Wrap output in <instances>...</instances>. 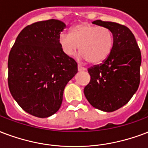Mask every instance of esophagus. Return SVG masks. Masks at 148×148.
<instances>
[{
	"label": "esophagus",
	"instance_id": "1",
	"mask_svg": "<svg viewBox=\"0 0 148 148\" xmlns=\"http://www.w3.org/2000/svg\"><path fill=\"white\" fill-rule=\"evenodd\" d=\"M77 69H78L79 71H85V70H86V68H85V67H84V66H81V65H78V66H77Z\"/></svg>",
	"mask_w": 148,
	"mask_h": 148
}]
</instances>
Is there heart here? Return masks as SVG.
Here are the masks:
<instances>
[{
	"instance_id": "obj_1",
	"label": "heart",
	"mask_w": 148,
	"mask_h": 148,
	"mask_svg": "<svg viewBox=\"0 0 148 148\" xmlns=\"http://www.w3.org/2000/svg\"><path fill=\"white\" fill-rule=\"evenodd\" d=\"M58 41L66 56H73L79 47L83 59L97 64L104 61L111 53L113 34L109 28L83 22L74 25L71 33L60 34Z\"/></svg>"
}]
</instances>
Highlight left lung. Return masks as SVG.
Here are the masks:
<instances>
[{
  "label": "left lung",
  "mask_w": 148,
  "mask_h": 148,
  "mask_svg": "<svg viewBox=\"0 0 148 148\" xmlns=\"http://www.w3.org/2000/svg\"><path fill=\"white\" fill-rule=\"evenodd\" d=\"M92 23L111 30L113 46L104 61L88 69L91 80L84 93L92 106L110 112L127 104L138 89L141 53L127 26L101 20Z\"/></svg>",
  "instance_id": "8db88e82"
}]
</instances>
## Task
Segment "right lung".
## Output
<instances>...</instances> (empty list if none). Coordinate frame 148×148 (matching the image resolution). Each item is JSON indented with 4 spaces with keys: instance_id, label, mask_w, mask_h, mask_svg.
Masks as SVG:
<instances>
[{
    "instance_id": "1",
    "label": "right lung",
    "mask_w": 148,
    "mask_h": 148,
    "mask_svg": "<svg viewBox=\"0 0 148 148\" xmlns=\"http://www.w3.org/2000/svg\"><path fill=\"white\" fill-rule=\"evenodd\" d=\"M64 22L49 19L27 25L8 56L9 90L21 109L39 118L59 110L65 86L77 73V64L62 51Z\"/></svg>"
}]
</instances>
